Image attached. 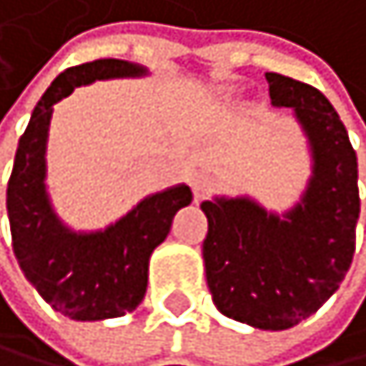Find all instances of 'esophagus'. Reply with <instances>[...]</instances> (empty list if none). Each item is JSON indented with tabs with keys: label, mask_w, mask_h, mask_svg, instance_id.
<instances>
[{
	"label": "esophagus",
	"mask_w": 366,
	"mask_h": 366,
	"mask_svg": "<svg viewBox=\"0 0 366 366\" xmlns=\"http://www.w3.org/2000/svg\"><path fill=\"white\" fill-rule=\"evenodd\" d=\"M214 187H216V179H214V175L207 173V171H200V173H195L191 177V191H193V195L198 200L207 198V195L214 191Z\"/></svg>",
	"instance_id": "1"
}]
</instances>
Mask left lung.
<instances>
[{
	"label": "left lung",
	"instance_id": "8db88e82",
	"mask_svg": "<svg viewBox=\"0 0 366 366\" xmlns=\"http://www.w3.org/2000/svg\"><path fill=\"white\" fill-rule=\"evenodd\" d=\"M274 107H292L308 137L312 175L283 216L252 198L202 202L207 286L216 308L263 331H286L317 312L355 252L357 157L345 123L315 87L267 71Z\"/></svg>",
	"mask_w": 366,
	"mask_h": 366
}]
</instances>
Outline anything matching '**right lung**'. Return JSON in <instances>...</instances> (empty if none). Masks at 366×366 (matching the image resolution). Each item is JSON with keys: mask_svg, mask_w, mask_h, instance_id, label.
<instances>
[{"mask_svg": "<svg viewBox=\"0 0 366 366\" xmlns=\"http://www.w3.org/2000/svg\"><path fill=\"white\" fill-rule=\"evenodd\" d=\"M148 69L103 58L64 69L35 105L19 139L6 191L13 252L44 302L76 322L121 317L146 295L150 254L171 232L173 216L191 204L187 184L144 198L101 232H74L56 216L46 193V139L54 105L94 80L137 78Z\"/></svg>", "mask_w": 366, "mask_h": 366, "instance_id": "obj_1", "label": "right lung"}]
</instances>
